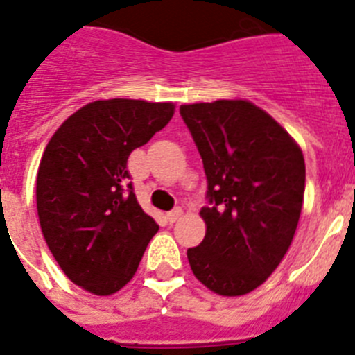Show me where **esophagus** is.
I'll use <instances>...</instances> for the list:
<instances>
[{"label": "esophagus", "mask_w": 355, "mask_h": 355, "mask_svg": "<svg viewBox=\"0 0 355 355\" xmlns=\"http://www.w3.org/2000/svg\"><path fill=\"white\" fill-rule=\"evenodd\" d=\"M180 216H182V209L177 207V209H173V211H169L168 214H166V220H168L169 223H175V221L180 220Z\"/></svg>", "instance_id": "esophagus-1"}]
</instances>
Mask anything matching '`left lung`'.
<instances>
[{
	"label": "left lung",
	"mask_w": 355,
	"mask_h": 355,
	"mask_svg": "<svg viewBox=\"0 0 355 355\" xmlns=\"http://www.w3.org/2000/svg\"><path fill=\"white\" fill-rule=\"evenodd\" d=\"M207 177V232L187 250L211 291H254L288 252L300 218L306 162L298 144L263 109L245 100L182 105Z\"/></svg>",
	"instance_id": "obj_1"
}]
</instances>
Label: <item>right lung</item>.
<instances>
[{
	"instance_id": "add662e5",
	"label": "right lung",
	"mask_w": 355,
	"mask_h": 355,
	"mask_svg": "<svg viewBox=\"0 0 355 355\" xmlns=\"http://www.w3.org/2000/svg\"><path fill=\"white\" fill-rule=\"evenodd\" d=\"M173 112V103L92 101L46 146L37 173L39 221L58 266L85 291H119L159 230L137 203L126 162Z\"/></svg>"
}]
</instances>
